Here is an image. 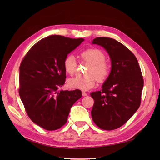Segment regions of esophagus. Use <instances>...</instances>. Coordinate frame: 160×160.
I'll return each mask as SVG.
<instances>
[{
    "label": "esophagus",
    "mask_w": 160,
    "mask_h": 160,
    "mask_svg": "<svg viewBox=\"0 0 160 160\" xmlns=\"http://www.w3.org/2000/svg\"><path fill=\"white\" fill-rule=\"evenodd\" d=\"M81 93H82V95H83V97H85V96H87V95H88V93H87L86 92H85V91H82Z\"/></svg>",
    "instance_id": "34e87169"
}]
</instances>
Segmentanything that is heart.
Segmentation results:
<instances>
[{
    "mask_svg": "<svg viewBox=\"0 0 160 160\" xmlns=\"http://www.w3.org/2000/svg\"><path fill=\"white\" fill-rule=\"evenodd\" d=\"M79 58L90 63L86 74L83 77H76L68 80L67 85L71 89L89 90L99 82L105 81L108 78L111 72V65L106 61L105 53L97 48H90L81 51ZM63 68L67 74L72 76L75 72L77 62L74 56L67 55L63 60Z\"/></svg>",
    "mask_w": 160,
    "mask_h": 160,
    "instance_id": "b5f03b06",
    "label": "heart"
}]
</instances>
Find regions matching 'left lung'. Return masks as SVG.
I'll return each instance as SVG.
<instances>
[{
    "label": "left lung",
    "instance_id": "left-lung-1",
    "mask_svg": "<svg viewBox=\"0 0 160 160\" xmlns=\"http://www.w3.org/2000/svg\"><path fill=\"white\" fill-rule=\"evenodd\" d=\"M93 44L109 53L111 70L100 91L92 92L94 99L91 117L104 130L122 127L141 104L143 79L137 58L122 43L108 37H97Z\"/></svg>",
    "mask_w": 160,
    "mask_h": 160
}]
</instances>
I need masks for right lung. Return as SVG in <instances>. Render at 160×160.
<instances>
[{"label":"right lung","mask_w":160,"mask_h":160,"mask_svg":"<svg viewBox=\"0 0 160 160\" xmlns=\"http://www.w3.org/2000/svg\"><path fill=\"white\" fill-rule=\"evenodd\" d=\"M84 41L51 35L38 41L22 59L18 93L29 118L38 126L53 131L66 123L71 108L81 91H59L65 84L63 60Z\"/></svg>","instance_id":"right-lung-1"}]
</instances>
